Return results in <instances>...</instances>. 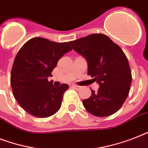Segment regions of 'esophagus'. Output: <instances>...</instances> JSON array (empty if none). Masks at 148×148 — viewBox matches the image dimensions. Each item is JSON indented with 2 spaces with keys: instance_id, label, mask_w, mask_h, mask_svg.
Instances as JSON below:
<instances>
[{
  "instance_id": "esophagus-1",
  "label": "esophagus",
  "mask_w": 148,
  "mask_h": 148,
  "mask_svg": "<svg viewBox=\"0 0 148 148\" xmlns=\"http://www.w3.org/2000/svg\"><path fill=\"white\" fill-rule=\"evenodd\" d=\"M72 88H75L76 90H79V89H81V87H79V86L76 85V84H73V85H72Z\"/></svg>"
}]
</instances>
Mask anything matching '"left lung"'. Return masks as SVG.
I'll return each instance as SVG.
<instances>
[{
    "label": "left lung",
    "mask_w": 148,
    "mask_h": 148,
    "mask_svg": "<svg viewBox=\"0 0 148 148\" xmlns=\"http://www.w3.org/2000/svg\"><path fill=\"white\" fill-rule=\"evenodd\" d=\"M69 44L88 62V74L99 84L98 90L83 100L88 112L108 117L121 108L128 96L132 77L121 48L103 34H93Z\"/></svg>",
    "instance_id": "1"
}]
</instances>
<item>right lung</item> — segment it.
<instances>
[{
  "label": "right lung",
  "instance_id": "1",
  "mask_svg": "<svg viewBox=\"0 0 148 148\" xmlns=\"http://www.w3.org/2000/svg\"><path fill=\"white\" fill-rule=\"evenodd\" d=\"M68 43L34 38L19 50L13 64L10 85L13 94L25 111L37 117H48L60 109L67 84L54 87L51 72L64 53L71 51Z\"/></svg>",
  "mask_w": 148,
  "mask_h": 148
}]
</instances>
